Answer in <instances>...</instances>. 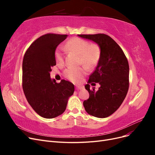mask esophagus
<instances>
[{"label":"esophagus","instance_id":"34e87169","mask_svg":"<svg viewBox=\"0 0 155 155\" xmlns=\"http://www.w3.org/2000/svg\"><path fill=\"white\" fill-rule=\"evenodd\" d=\"M83 88H84L83 86H76V90H81V89H83Z\"/></svg>","mask_w":155,"mask_h":155}]
</instances>
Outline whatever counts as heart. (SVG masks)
I'll use <instances>...</instances> for the list:
<instances>
[{
    "instance_id": "heart-1",
    "label": "heart",
    "mask_w": 155,
    "mask_h": 155,
    "mask_svg": "<svg viewBox=\"0 0 155 155\" xmlns=\"http://www.w3.org/2000/svg\"><path fill=\"white\" fill-rule=\"evenodd\" d=\"M66 48L79 55L80 63L87 68L94 67L100 58V48L95 44L90 45L89 42L79 37H73L66 44ZM55 61L59 64L64 62L63 49L61 46L57 48L55 52ZM86 73L85 68L68 67L64 71V76L70 81L76 82L79 81Z\"/></svg>"
}]
</instances>
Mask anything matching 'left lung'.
Segmentation results:
<instances>
[{
    "mask_svg": "<svg viewBox=\"0 0 155 155\" xmlns=\"http://www.w3.org/2000/svg\"><path fill=\"white\" fill-rule=\"evenodd\" d=\"M94 42L100 49L97 67L85 86L89 93L83 101L88 114L100 118L110 116L122 104L129 89V67L123 50L109 35L104 34L78 35ZM98 82L101 87L96 91L89 85Z\"/></svg>",
    "mask_w": 155,
    "mask_h": 155,
    "instance_id": "obj_1",
    "label": "left lung"
}]
</instances>
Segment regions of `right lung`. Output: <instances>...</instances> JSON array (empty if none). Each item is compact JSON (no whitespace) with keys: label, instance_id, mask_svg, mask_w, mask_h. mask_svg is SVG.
<instances>
[{"label":"right lung","instance_id":"add662e5","mask_svg":"<svg viewBox=\"0 0 155 155\" xmlns=\"http://www.w3.org/2000/svg\"><path fill=\"white\" fill-rule=\"evenodd\" d=\"M68 35L48 34L39 37L27 50L22 61V88L28 102L45 118L62 114L74 85L66 80L59 83L50 78L55 66V51Z\"/></svg>","mask_w":155,"mask_h":155}]
</instances>
